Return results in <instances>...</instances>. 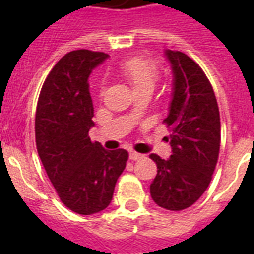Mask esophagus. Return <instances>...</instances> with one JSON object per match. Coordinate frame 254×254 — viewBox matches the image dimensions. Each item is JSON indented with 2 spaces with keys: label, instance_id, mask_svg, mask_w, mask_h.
<instances>
[{
  "label": "esophagus",
  "instance_id": "1",
  "mask_svg": "<svg viewBox=\"0 0 254 254\" xmlns=\"http://www.w3.org/2000/svg\"><path fill=\"white\" fill-rule=\"evenodd\" d=\"M129 158H130L131 161H137V159L142 158V154H138V153H135V151H130V153H129Z\"/></svg>",
  "mask_w": 254,
  "mask_h": 254
}]
</instances>
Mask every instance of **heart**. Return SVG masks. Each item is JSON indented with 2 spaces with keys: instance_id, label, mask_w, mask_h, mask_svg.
Listing matches in <instances>:
<instances>
[{
  "instance_id": "obj_1",
  "label": "heart",
  "mask_w": 254,
  "mask_h": 254,
  "mask_svg": "<svg viewBox=\"0 0 254 254\" xmlns=\"http://www.w3.org/2000/svg\"><path fill=\"white\" fill-rule=\"evenodd\" d=\"M120 72L129 83L134 95L141 92H153L158 81L157 65L142 58H133L127 61L121 65Z\"/></svg>"
}]
</instances>
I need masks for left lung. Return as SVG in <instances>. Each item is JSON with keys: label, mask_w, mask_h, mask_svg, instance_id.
I'll list each match as a JSON object with an SVG mask.
<instances>
[{"label": "left lung", "mask_w": 254, "mask_h": 254, "mask_svg": "<svg viewBox=\"0 0 254 254\" xmlns=\"http://www.w3.org/2000/svg\"><path fill=\"white\" fill-rule=\"evenodd\" d=\"M173 71V99L163 123L171 129L169 159L150 154L157 175L150 185L155 204L170 211L189 208L212 179L220 149V115L203 69L181 51L166 50Z\"/></svg>", "instance_id": "obj_1"}]
</instances>
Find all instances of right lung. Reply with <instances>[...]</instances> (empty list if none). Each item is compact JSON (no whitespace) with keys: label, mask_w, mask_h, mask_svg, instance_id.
Listing matches in <instances>:
<instances>
[{"label":"right lung","mask_w":254,"mask_h":254,"mask_svg":"<svg viewBox=\"0 0 254 254\" xmlns=\"http://www.w3.org/2000/svg\"><path fill=\"white\" fill-rule=\"evenodd\" d=\"M108 57L89 50L65 54L38 99V154L62 203L80 215L107 208L129 157L124 149L108 151L88 137L95 127L88 77Z\"/></svg>","instance_id":"right-lung-1"}]
</instances>
